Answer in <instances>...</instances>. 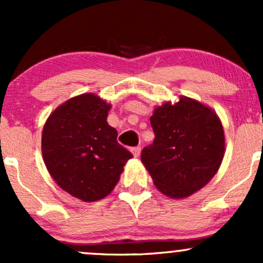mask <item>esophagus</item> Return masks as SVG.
<instances>
[{
  "label": "esophagus",
  "instance_id": "esophagus-1",
  "mask_svg": "<svg viewBox=\"0 0 263 263\" xmlns=\"http://www.w3.org/2000/svg\"><path fill=\"white\" fill-rule=\"evenodd\" d=\"M131 152H132V155H134V157H138L141 153V147H132Z\"/></svg>",
  "mask_w": 263,
  "mask_h": 263
}]
</instances>
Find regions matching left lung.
Returning a JSON list of instances; mask_svg holds the SVG:
<instances>
[{"instance_id": "8db88e82", "label": "left lung", "mask_w": 263, "mask_h": 263, "mask_svg": "<svg viewBox=\"0 0 263 263\" xmlns=\"http://www.w3.org/2000/svg\"><path fill=\"white\" fill-rule=\"evenodd\" d=\"M149 120L156 137L142 151V163L165 197H190L213 179L224 158L219 116L198 100L180 96L176 104L157 106Z\"/></svg>"}]
</instances>
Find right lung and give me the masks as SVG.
Wrapping results in <instances>:
<instances>
[{
	"mask_svg": "<svg viewBox=\"0 0 263 263\" xmlns=\"http://www.w3.org/2000/svg\"><path fill=\"white\" fill-rule=\"evenodd\" d=\"M110 108L100 96L81 93L59 105L42 132L48 172L60 188L83 201L107 197L134 157L106 121Z\"/></svg>",
	"mask_w": 263,
	"mask_h": 263,
	"instance_id": "obj_1",
	"label": "right lung"
}]
</instances>
